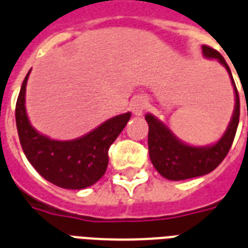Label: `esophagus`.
<instances>
[{"label": "esophagus", "mask_w": 248, "mask_h": 248, "mask_svg": "<svg viewBox=\"0 0 248 248\" xmlns=\"http://www.w3.org/2000/svg\"><path fill=\"white\" fill-rule=\"evenodd\" d=\"M131 111L132 113L136 114V116H141L143 113V111L147 108V99L145 97H141V95H137L135 97L130 103Z\"/></svg>", "instance_id": "34e87169"}]
</instances>
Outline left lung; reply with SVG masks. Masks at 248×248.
I'll return each instance as SVG.
<instances>
[{
  "label": "left lung",
  "instance_id": "left-lung-1",
  "mask_svg": "<svg viewBox=\"0 0 248 248\" xmlns=\"http://www.w3.org/2000/svg\"><path fill=\"white\" fill-rule=\"evenodd\" d=\"M202 50L205 58L217 59L230 74L231 82L234 89V97H236L234 111L223 136L217 142L209 146L186 145L179 140L169 130V127H166L155 116L150 113L145 116V120L149 124L147 142H149L150 160L160 175L169 180H185V179L205 175L208 172L213 171L223 161L230 151L240 121V97L230 66L217 50L212 49L207 45H203Z\"/></svg>",
  "mask_w": 248,
  "mask_h": 248
}]
</instances>
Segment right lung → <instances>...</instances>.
Here are the masks:
<instances>
[{"label": "right lung", "mask_w": 248, "mask_h": 248, "mask_svg": "<svg viewBox=\"0 0 248 248\" xmlns=\"http://www.w3.org/2000/svg\"><path fill=\"white\" fill-rule=\"evenodd\" d=\"M30 72L22 82L15 112L25 155L35 170L54 185L64 189L88 188L106 172L108 149L124 128L131 113L114 116L76 140H51L31 126L26 113L25 93Z\"/></svg>", "instance_id": "1"}]
</instances>
